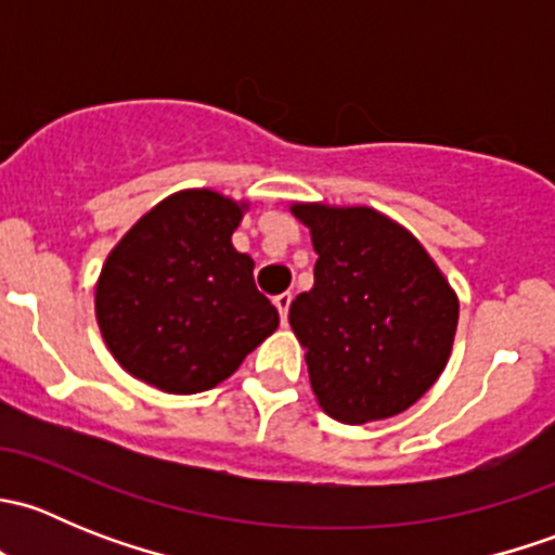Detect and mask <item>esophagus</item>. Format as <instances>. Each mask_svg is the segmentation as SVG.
Wrapping results in <instances>:
<instances>
[{"label": "esophagus", "mask_w": 555, "mask_h": 555, "mask_svg": "<svg viewBox=\"0 0 555 555\" xmlns=\"http://www.w3.org/2000/svg\"><path fill=\"white\" fill-rule=\"evenodd\" d=\"M289 304H293V295H289V293H282V295H276V298H273V306L279 309V317H282V322H287Z\"/></svg>", "instance_id": "34e87169"}]
</instances>
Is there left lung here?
I'll list each match as a JSON object with an SVG mask.
<instances>
[{
    "instance_id": "left-lung-1",
    "label": "left lung",
    "mask_w": 555,
    "mask_h": 555,
    "mask_svg": "<svg viewBox=\"0 0 555 555\" xmlns=\"http://www.w3.org/2000/svg\"><path fill=\"white\" fill-rule=\"evenodd\" d=\"M313 287L289 306L319 408L367 424L408 411L449 365L459 298L405 225L373 206L295 201Z\"/></svg>"
}]
</instances>
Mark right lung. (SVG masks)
Returning a JSON list of instances; mask_svg holds the SVG:
<instances>
[{
  "label": "right lung",
  "mask_w": 555,
  "mask_h": 555,
  "mask_svg": "<svg viewBox=\"0 0 555 555\" xmlns=\"http://www.w3.org/2000/svg\"><path fill=\"white\" fill-rule=\"evenodd\" d=\"M246 209L211 188L179 190L112 246L93 306L128 376L169 395L206 391L279 327L255 260L231 242Z\"/></svg>",
  "instance_id": "add662e5"
}]
</instances>
